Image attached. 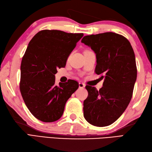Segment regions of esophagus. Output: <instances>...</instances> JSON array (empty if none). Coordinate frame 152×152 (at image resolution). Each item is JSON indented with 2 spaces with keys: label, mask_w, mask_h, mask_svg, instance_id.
Listing matches in <instances>:
<instances>
[{
  "label": "esophagus",
  "mask_w": 152,
  "mask_h": 152,
  "mask_svg": "<svg viewBox=\"0 0 152 152\" xmlns=\"http://www.w3.org/2000/svg\"><path fill=\"white\" fill-rule=\"evenodd\" d=\"M86 87V85L83 83L79 82V88H84Z\"/></svg>",
  "instance_id": "obj_1"
}]
</instances>
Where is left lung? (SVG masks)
Masks as SVG:
<instances>
[{
	"mask_svg": "<svg viewBox=\"0 0 152 152\" xmlns=\"http://www.w3.org/2000/svg\"><path fill=\"white\" fill-rule=\"evenodd\" d=\"M81 42L96 54L95 73L104 78L99 91L86 86L83 116L90 124L105 127L117 120L131 101L137 76L134 53L127 38L112 32L85 36Z\"/></svg>",
	"mask_w": 152,
	"mask_h": 152,
	"instance_id": "obj_1",
	"label": "left lung"
}]
</instances>
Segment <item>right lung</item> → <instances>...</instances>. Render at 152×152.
Returning <instances> with one entry per match:
<instances>
[{"mask_svg":"<svg viewBox=\"0 0 152 152\" xmlns=\"http://www.w3.org/2000/svg\"><path fill=\"white\" fill-rule=\"evenodd\" d=\"M83 33H67L58 30H43L28 43L21 64L20 91L35 118L53 122L62 116L64 106L78 83L69 80L55 85L57 69L64 67L69 55Z\"/></svg>","mask_w":152,"mask_h":152,"instance_id":"right-lung-1","label":"right lung"}]
</instances>
